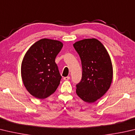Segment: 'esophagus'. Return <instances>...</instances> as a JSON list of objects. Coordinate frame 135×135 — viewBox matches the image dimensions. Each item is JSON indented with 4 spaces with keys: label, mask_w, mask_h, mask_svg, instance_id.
<instances>
[{
    "label": "esophagus",
    "mask_w": 135,
    "mask_h": 135,
    "mask_svg": "<svg viewBox=\"0 0 135 135\" xmlns=\"http://www.w3.org/2000/svg\"><path fill=\"white\" fill-rule=\"evenodd\" d=\"M70 77H69V76H67V77H64L63 79L64 80H70Z\"/></svg>",
    "instance_id": "1"
}]
</instances>
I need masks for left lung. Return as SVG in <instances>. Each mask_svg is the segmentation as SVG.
<instances>
[{"instance_id": "obj_1", "label": "left lung", "mask_w": 135, "mask_h": 135, "mask_svg": "<svg viewBox=\"0 0 135 135\" xmlns=\"http://www.w3.org/2000/svg\"><path fill=\"white\" fill-rule=\"evenodd\" d=\"M73 46L79 54L83 69L76 93L83 101L94 103L111 85L113 75L111 58L106 48L95 38L78 41Z\"/></svg>"}]
</instances>
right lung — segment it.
Returning <instances> with one entry per match:
<instances>
[{
	"label": "right lung",
	"mask_w": 135,
	"mask_h": 135,
	"mask_svg": "<svg viewBox=\"0 0 135 135\" xmlns=\"http://www.w3.org/2000/svg\"><path fill=\"white\" fill-rule=\"evenodd\" d=\"M63 44L60 41L43 38L27 51L21 64V77L30 94L44 99L57 90L61 76L55 62Z\"/></svg>",
	"instance_id": "1"
}]
</instances>
